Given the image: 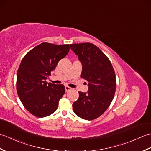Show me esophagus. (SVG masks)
Returning <instances> with one entry per match:
<instances>
[{
  "label": "esophagus",
  "mask_w": 151,
  "mask_h": 151,
  "mask_svg": "<svg viewBox=\"0 0 151 151\" xmlns=\"http://www.w3.org/2000/svg\"><path fill=\"white\" fill-rule=\"evenodd\" d=\"M65 89L66 92H68V91H71L72 89V88H71V87H69V86H65Z\"/></svg>",
  "instance_id": "obj_1"
}]
</instances>
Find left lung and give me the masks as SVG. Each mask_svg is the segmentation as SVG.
<instances>
[{"mask_svg":"<svg viewBox=\"0 0 151 151\" xmlns=\"http://www.w3.org/2000/svg\"><path fill=\"white\" fill-rule=\"evenodd\" d=\"M70 47L82 62L80 76L89 82L88 92H78V99L73 104V111L84 120H94L113 101L116 87L114 70L109 59L93 44H74Z\"/></svg>","mask_w":151,"mask_h":151,"instance_id":"obj_1","label":"left lung"}]
</instances>
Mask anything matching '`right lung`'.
I'll return each mask as SVG.
<instances>
[{"instance_id": "add662e5", "label": "right lung", "mask_w": 151, "mask_h": 151, "mask_svg": "<svg viewBox=\"0 0 151 151\" xmlns=\"http://www.w3.org/2000/svg\"><path fill=\"white\" fill-rule=\"evenodd\" d=\"M69 50V44L43 42L30 50L21 61L17 74V91L24 107L35 116H47L57 110L65 87L47 83L45 80Z\"/></svg>"}]
</instances>
